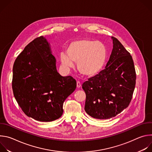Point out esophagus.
Here are the masks:
<instances>
[{"label": "esophagus", "mask_w": 152, "mask_h": 152, "mask_svg": "<svg viewBox=\"0 0 152 152\" xmlns=\"http://www.w3.org/2000/svg\"><path fill=\"white\" fill-rule=\"evenodd\" d=\"M81 86V83H80V82H79V81H77V88H80Z\"/></svg>", "instance_id": "esophagus-1"}]
</instances>
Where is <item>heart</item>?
I'll return each instance as SVG.
<instances>
[{"label": "heart", "instance_id": "1", "mask_svg": "<svg viewBox=\"0 0 152 152\" xmlns=\"http://www.w3.org/2000/svg\"><path fill=\"white\" fill-rule=\"evenodd\" d=\"M67 54L61 55L64 66L72 68L77 62L78 71L83 75L94 76L103 69L107 58V49L103 43L91 39H81L72 42Z\"/></svg>", "mask_w": 152, "mask_h": 152}]
</instances>
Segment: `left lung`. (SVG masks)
I'll list each match as a JSON object with an SVG mask.
<instances>
[{"label":"left lung","mask_w":152,"mask_h":152,"mask_svg":"<svg viewBox=\"0 0 152 152\" xmlns=\"http://www.w3.org/2000/svg\"><path fill=\"white\" fill-rule=\"evenodd\" d=\"M105 69L82 84L86 94L85 111L97 119L115 117L128 107L136 83L132 56L115 37Z\"/></svg>","instance_id":"obj_1"}]
</instances>
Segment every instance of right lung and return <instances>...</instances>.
I'll return each mask as SVG.
<instances>
[{
    "instance_id": "obj_1",
    "label": "right lung",
    "mask_w": 152,
    "mask_h": 152,
    "mask_svg": "<svg viewBox=\"0 0 152 152\" xmlns=\"http://www.w3.org/2000/svg\"><path fill=\"white\" fill-rule=\"evenodd\" d=\"M55 62L48 42L40 36L29 43L14 64V97L23 113L37 121L61 117L64 101L76 88L73 77L58 73Z\"/></svg>"
}]
</instances>
